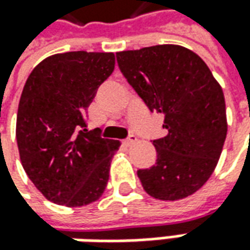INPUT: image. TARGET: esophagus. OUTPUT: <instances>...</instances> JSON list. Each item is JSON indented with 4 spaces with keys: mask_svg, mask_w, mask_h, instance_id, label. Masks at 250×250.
<instances>
[{
    "mask_svg": "<svg viewBox=\"0 0 250 250\" xmlns=\"http://www.w3.org/2000/svg\"><path fill=\"white\" fill-rule=\"evenodd\" d=\"M135 142H137V137L135 135H130L128 138H125V141H123V144H125V146H131Z\"/></svg>",
    "mask_w": 250,
    "mask_h": 250,
    "instance_id": "esophagus-1",
    "label": "esophagus"
}]
</instances>
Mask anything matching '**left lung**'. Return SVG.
Masks as SVG:
<instances>
[{
	"mask_svg": "<svg viewBox=\"0 0 250 250\" xmlns=\"http://www.w3.org/2000/svg\"><path fill=\"white\" fill-rule=\"evenodd\" d=\"M116 58L149 110L165 115L167 135L153 141L156 163L137 171L144 189L160 201L192 195L214 171L227 137L221 85L202 58L181 45L122 51Z\"/></svg>",
	"mask_w": 250,
	"mask_h": 250,
	"instance_id": "1",
	"label": "left lung"
}]
</instances>
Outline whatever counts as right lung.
Returning <instances> with one entry per match:
<instances>
[{"label": "right lung", "mask_w": 250, "mask_h": 250, "mask_svg": "<svg viewBox=\"0 0 250 250\" xmlns=\"http://www.w3.org/2000/svg\"><path fill=\"white\" fill-rule=\"evenodd\" d=\"M115 70L113 52L55 54L33 69L16 117L22 166L48 201L85 206L104 194L120 141L85 127V110Z\"/></svg>", "instance_id": "right-lung-1"}]
</instances>
